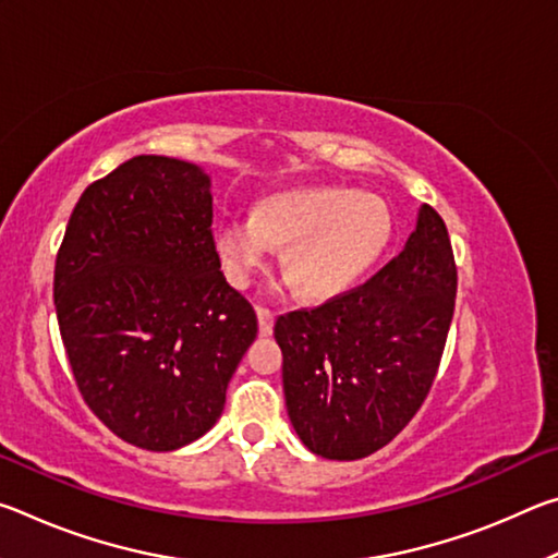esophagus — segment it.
I'll return each mask as SVG.
<instances>
[{"label":"esophagus","mask_w":558,"mask_h":558,"mask_svg":"<svg viewBox=\"0 0 558 558\" xmlns=\"http://www.w3.org/2000/svg\"><path fill=\"white\" fill-rule=\"evenodd\" d=\"M256 315H258V329L260 335H270L272 332V313L266 307H256Z\"/></svg>","instance_id":"esophagus-1"}]
</instances>
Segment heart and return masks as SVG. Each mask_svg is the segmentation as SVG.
<instances>
[{
  "label": "heart",
  "instance_id": "heart-1",
  "mask_svg": "<svg viewBox=\"0 0 558 558\" xmlns=\"http://www.w3.org/2000/svg\"><path fill=\"white\" fill-rule=\"evenodd\" d=\"M391 233V211L379 196L349 186H305L268 196L251 219H223L214 245L235 288H248L272 251L286 248L282 270L300 295L327 302L379 266Z\"/></svg>",
  "mask_w": 558,
  "mask_h": 558
}]
</instances>
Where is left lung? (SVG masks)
I'll use <instances>...</instances> for the list:
<instances>
[{
  "mask_svg": "<svg viewBox=\"0 0 558 558\" xmlns=\"http://www.w3.org/2000/svg\"><path fill=\"white\" fill-rule=\"evenodd\" d=\"M448 229L423 204L393 260L347 295L280 315L292 428L327 460H359L405 428L436 379L456 310Z\"/></svg>",
  "mask_w": 558,
  "mask_h": 558,
  "instance_id": "1",
  "label": "left lung"
}]
</instances>
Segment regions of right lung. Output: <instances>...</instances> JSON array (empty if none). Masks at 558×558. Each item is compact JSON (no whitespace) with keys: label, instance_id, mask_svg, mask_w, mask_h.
Segmentation results:
<instances>
[{"label":"right lung","instance_id":"1","mask_svg":"<svg viewBox=\"0 0 558 558\" xmlns=\"http://www.w3.org/2000/svg\"><path fill=\"white\" fill-rule=\"evenodd\" d=\"M211 177L140 155L81 194L53 305L78 391L118 438L177 450L214 428L258 319L221 272Z\"/></svg>","mask_w":558,"mask_h":558}]
</instances>
